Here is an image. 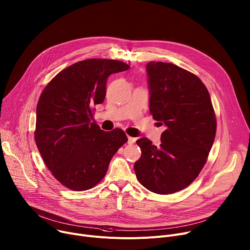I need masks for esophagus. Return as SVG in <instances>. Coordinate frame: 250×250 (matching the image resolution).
<instances>
[{
    "mask_svg": "<svg viewBox=\"0 0 250 250\" xmlns=\"http://www.w3.org/2000/svg\"><path fill=\"white\" fill-rule=\"evenodd\" d=\"M136 142V138L128 136V144H134Z\"/></svg>",
    "mask_w": 250,
    "mask_h": 250,
    "instance_id": "obj_1",
    "label": "esophagus"
}]
</instances>
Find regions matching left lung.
Masks as SVG:
<instances>
[{
  "mask_svg": "<svg viewBox=\"0 0 250 250\" xmlns=\"http://www.w3.org/2000/svg\"><path fill=\"white\" fill-rule=\"evenodd\" d=\"M146 69L150 113L166 130L159 147L148 138L137 140L142 154L134 170L147 189L169 195L201 173L214 141L216 120L209 93L197 75L162 62H150Z\"/></svg>",
  "mask_w": 250,
  "mask_h": 250,
  "instance_id": "1",
  "label": "left lung"
}]
</instances>
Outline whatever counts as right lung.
Returning a JSON list of instances; mask_svg holds the SVG:
<instances>
[{
	"mask_svg": "<svg viewBox=\"0 0 250 250\" xmlns=\"http://www.w3.org/2000/svg\"><path fill=\"white\" fill-rule=\"evenodd\" d=\"M130 66L114 60L78 62L55 75L37 106L35 140L42 160L62 186L86 190L105 176L109 163L128 139L121 129L105 132L91 122L110 74Z\"/></svg>",
	"mask_w": 250,
	"mask_h": 250,
	"instance_id": "right-lung-1",
	"label": "right lung"
}]
</instances>
